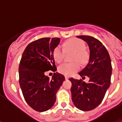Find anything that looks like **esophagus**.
I'll list each match as a JSON object with an SVG mask.
<instances>
[{"label":"esophagus","instance_id":"1","mask_svg":"<svg viewBox=\"0 0 122 122\" xmlns=\"http://www.w3.org/2000/svg\"><path fill=\"white\" fill-rule=\"evenodd\" d=\"M65 79H66V80H67V79H69V77H68V76H65Z\"/></svg>","mask_w":122,"mask_h":122}]
</instances>
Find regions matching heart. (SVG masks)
<instances>
[{
    "mask_svg": "<svg viewBox=\"0 0 122 122\" xmlns=\"http://www.w3.org/2000/svg\"><path fill=\"white\" fill-rule=\"evenodd\" d=\"M64 51L66 53L73 52L71 60L74 62L71 63H64L60 65L57 68V71L66 76H71L73 74L80 69V64L86 63L89 54L85 49V43L81 40L78 38H72L64 43ZM65 52L59 46L55 47L53 51V57L56 62L60 63L63 60Z\"/></svg>",
    "mask_w": 122,
    "mask_h": 122,
    "instance_id": "heart-1",
    "label": "heart"
}]
</instances>
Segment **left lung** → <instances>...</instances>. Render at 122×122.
Listing matches in <instances>:
<instances>
[{
  "mask_svg": "<svg viewBox=\"0 0 122 122\" xmlns=\"http://www.w3.org/2000/svg\"><path fill=\"white\" fill-rule=\"evenodd\" d=\"M87 43L90 56L86 66L79 73L81 76H87L88 83L71 78L72 101L82 111H90L102 102L110 85L112 64L110 57L104 46L99 40L89 36H76Z\"/></svg>",
  "mask_w": 122,
  "mask_h": 122,
  "instance_id": "1",
  "label": "left lung"
}]
</instances>
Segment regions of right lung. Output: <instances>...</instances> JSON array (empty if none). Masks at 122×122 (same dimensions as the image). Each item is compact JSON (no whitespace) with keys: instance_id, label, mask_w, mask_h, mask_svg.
I'll return each mask as SVG.
<instances>
[{"instance_id":"1","label":"right lung","mask_w":122,"mask_h":122,"mask_svg":"<svg viewBox=\"0 0 122 122\" xmlns=\"http://www.w3.org/2000/svg\"><path fill=\"white\" fill-rule=\"evenodd\" d=\"M60 43L58 37H43L28 45L19 65V82L23 96L31 108L37 112L48 110L56 101V93L65 76L56 72L53 51ZM52 70L51 79L45 72Z\"/></svg>"}]
</instances>
